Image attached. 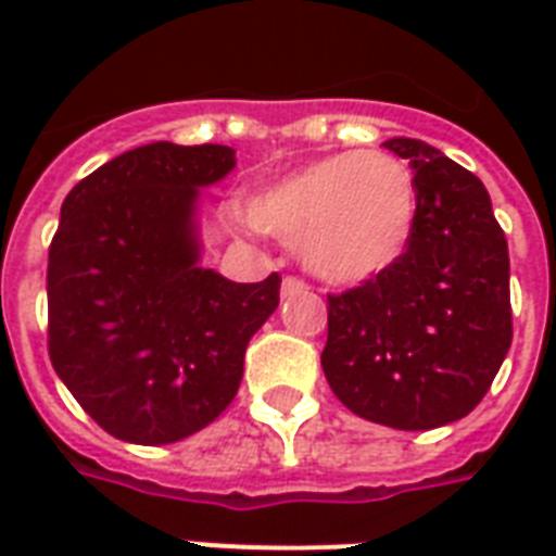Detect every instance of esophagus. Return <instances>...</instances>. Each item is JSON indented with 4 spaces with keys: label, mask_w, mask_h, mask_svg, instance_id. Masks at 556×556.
I'll use <instances>...</instances> for the list:
<instances>
[{
    "label": "esophagus",
    "mask_w": 556,
    "mask_h": 556,
    "mask_svg": "<svg viewBox=\"0 0 556 556\" xmlns=\"http://www.w3.org/2000/svg\"><path fill=\"white\" fill-rule=\"evenodd\" d=\"M303 291H308V286H305L303 279H296V277L282 279V300H291V296L303 294Z\"/></svg>",
    "instance_id": "34e87169"
}]
</instances>
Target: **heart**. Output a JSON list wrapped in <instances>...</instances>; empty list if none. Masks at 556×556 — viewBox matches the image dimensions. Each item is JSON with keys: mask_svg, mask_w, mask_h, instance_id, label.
Instances as JSON below:
<instances>
[{"mask_svg": "<svg viewBox=\"0 0 556 556\" xmlns=\"http://www.w3.org/2000/svg\"><path fill=\"white\" fill-rule=\"evenodd\" d=\"M415 178L387 152H334L244 201L256 230L291 244L314 277L361 286L387 274L413 236Z\"/></svg>", "mask_w": 556, "mask_h": 556, "instance_id": "obj_1", "label": "heart"}]
</instances>
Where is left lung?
<instances>
[{
    "label": "left lung",
    "instance_id": "left-lung-1",
    "mask_svg": "<svg viewBox=\"0 0 556 556\" xmlns=\"http://www.w3.org/2000/svg\"><path fill=\"white\" fill-rule=\"evenodd\" d=\"M383 147L415 173L413 236L387 274L329 296L320 364L366 421L432 430L473 413L508 355V242L473 173L415 138Z\"/></svg>",
    "mask_w": 556,
    "mask_h": 556
}]
</instances>
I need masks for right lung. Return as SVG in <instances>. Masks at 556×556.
Segmentation results:
<instances>
[{"label": "right lung", "instance_id": "1", "mask_svg": "<svg viewBox=\"0 0 556 556\" xmlns=\"http://www.w3.org/2000/svg\"><path fill=\"white\" fill-rule=\"evenodd\" d=\"M236 167L222 143L159 141L65 195L48 251V355L77 404L129 444H173L225 413L279 277L201 265L199 199Z\"/></svg>", "mask_w": 556, "mask_h": 556}]
</instances>
